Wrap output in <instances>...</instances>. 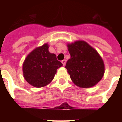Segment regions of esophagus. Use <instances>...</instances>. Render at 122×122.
I'll return each mask as SVG.
<instances>
[{"label": "esophagus", "instance_id": "34e87169", "mask_svg": "<svg viewBox=\"0 0 122 122\" xmlns=\"http://www.w3.org/2000/svg\"><path fill=\"white\" fill-rule=\"evenodd\" d=\"M66 60L65 59H64V60H63V61H61V63H63V66H65V65H66Z\"/></svg>", "mask_w": 122, "mask_h": 122}]
</instances>
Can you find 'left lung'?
<instances>
[{
	"mask_svg": "<svg viewBox=\"0 0 122 122\" xmlns=\"http://www.w3.org/2000/svg\"><path fill=\"white\" fill-rule=\"evenodd\" d=\"M70 59L65 68L73 83L81 88H91L104 76V61L94 48L83 41L67 44Z\"/></svg>",
	"mask_w": 122,
	"mask_h": 122,
	"instance_id": "1",
	"label": "left lung"
}]
</instances>
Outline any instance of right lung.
<instances>
[{
    "mask_svg": "<svg viewBox=\"0 0 122 122\" xmlns=\"http://www.w3.org/2000/svg\"><path fill=\"white\" fill-rule=\"evenodd\" d=\"M48 44L37 47L28 54L23 64L26 81L37 88L45 87L53 80L57 70L63 66L55 54L49 51Z\"/></svg>",
    "mask_w": 122,
    "mask_h": 122,
    "instance_id": "add662e5",
    "label": "right lung"
}]
</instances>
